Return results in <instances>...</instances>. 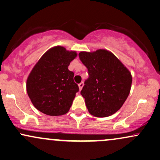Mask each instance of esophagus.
<instances>
[{"label": "esophagus", "mask_w": 160, "mask_h": 160, "mask_svg": "<svg viewBox=\"0 0 160 160\" xmlns=\"http://www.w3.org/2000/svg\"><path fill=\"white\" fill-rule=\"evenodd\" d=\"M83 82H80V83H79L78 84V86H79V88H80V90H81L82 89V88L83 87Z\"/></svg>", "instance_id": "34e87169"}]
</instances>
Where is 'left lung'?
I'll return each mask as SVG.
<instances>
[{
	"label": "left lung",
	"instance_id": "obj_1",
	"mask_svg": "<svg viewBox=\"0 0 160 160\" xmlns=\"http://www.w3.org/2000/svg\"><path fill=\"white\" fill-rule=\"evenodd\" d=\"M88 78L80 94L89 113L103 118L116 112L128 98L132 84L130 72L114 54L106 50L80 52Z\"/></svg>",
	"mask_w": 160,
	"mask_h": 160
}]
</instances>
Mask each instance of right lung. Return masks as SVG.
Returning <instances> with one entry per match:
<instances>
[{"label":"right lung","mask_w":160,"mask_h":160,"mask_svg":"<svg viewBox=\"0 0 160 160\" xmlns=\"http://www.w3.org/2000/svg\"><path fill=\"white\" fill-rule=\"evenodd\" d=\"M76 57L75 51L57 46L36 63L27 80V92L38 110L51 116L68 112L79 92L74 72L68 68Z\"/></svg>","instance_id":"add662e5"}]
</instances>
